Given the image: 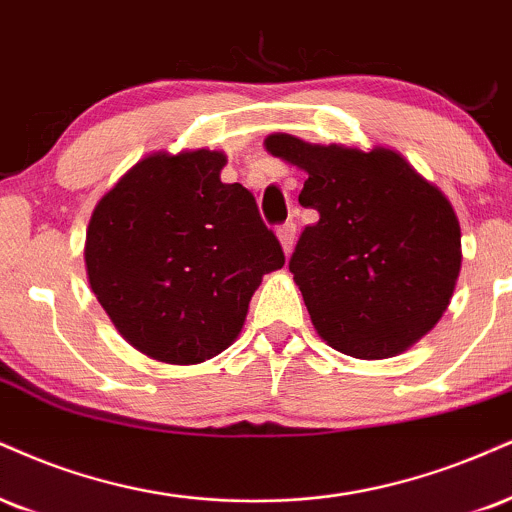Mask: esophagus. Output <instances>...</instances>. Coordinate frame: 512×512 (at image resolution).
<instances>
[{
	"mask_svg": "<svg viewBox=\"0 0 512 512\" xmlns=\"http://www.w3.org/2000/svg\"><path fill=\"white\" fill-rule=\"evenodd\" d=\"M276 233H279L283 252H286V255H291L293 243H295V224H293V221H286V224H281L279 229H276Z\"/></svg>",
	"mask_w": 512,
	"mask_h": 512,
	"instance_id": "esophagus-1",
	"label": "esophagus"
}]
</instances>
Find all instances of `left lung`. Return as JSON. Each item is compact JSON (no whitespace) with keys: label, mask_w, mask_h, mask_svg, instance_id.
Returning <instances> with one entry per match:
<instances>
[{"label":"left lung","mask_w":512,"mask_h":512,"mask_svg":"<svg viewBox=\"0 0 512 512\" xmlns=\"http://www.w3.org/2000/svg\"><path fill=\"white\" fill-rule=\"evenodd\" d=\"M307 171L300 205L319 212L288 262L317 334L350 357L403 353L434 329L460 274L451 202L393 150L264 140Z\"/></svg>","instance_id":"left-lung-1"}]
</instances>
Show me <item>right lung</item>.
Listing matches in <instances>:
<instances>
[{
    "instance_id": "right-lung-1",
    "label": "right lung",
    "mask_w": 512,
    "mask_h": 512,
    "mask_svg": "<svg viewBox=\"0 0 512 512\" xmlns=\"http://www.w3.org/2000/svg\"><path fill=\"white\" fill-rule=\"evenodd\" d=\"M224 164L209 150L150 155L92 212V291L119 334L159 362L195 365L229 348L262 276L286 262L255 195L221 183Z\"/></svg>"
}]
</instances>
